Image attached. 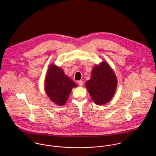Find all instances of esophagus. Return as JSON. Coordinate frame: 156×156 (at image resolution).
Wrapping results in <instances>:
<instances>
[{"label":"esophagus","mask_w":156,"mask_h":156,"mask_svg":"<svg viewBox=\"0 0 156 156\" xmlns=\"http://www.w3.org/2000/svg\"><path fill=\"white\" fill-rule=\"evenodd\" d=\"M77 83L79 86H83V80H79L77 82Z\"/></svg>","instance_id":"34e87169"}]
</instances>
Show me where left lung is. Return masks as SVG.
<instances>
[{
    "mask_svg": "<svg viewBox=\"0 0 156 156\" xmlns=\"http://www.w3.org/2000/svg\"><path fill=\"white\" fill-rule=\"evenodd\" d=\"M85 85L94 103L104 105L111 100L115 92L116 77L108 64L102 62L93 68L90 79Z\"/></svg>",
    "mask_w": 156,
    "mask_h": 156,
    "instance_id": "left-lung-1",
    "label": "left lung"
}]
</instances>
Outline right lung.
Returning a JSON list of instances; mask_svg holds the SVG:
<instances>
[{"instance_id":"right-lung-1","label":"right lung","mask_w":156,"mask_h":156,"mask_svg":"<svg viewBox=\"0 0 156 156\" xmlns=\"http://www.w3.org/2000/svg\"><path fill=\"white\" fill-rule=\"evenodd\" d=\"M77 85L66 75L62 69L51 65L45 80V90L55 103L62 106L68 98L71 89Z\"/></svg>"}]
</instances>
